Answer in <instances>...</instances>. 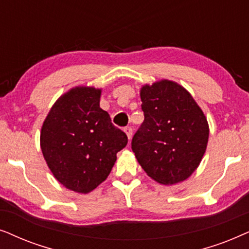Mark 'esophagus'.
<instances>
[{
	"instance_id": "obj_1",
	"label": "esophagus",
	"mask_w": 249,
	"mask_h": 249,
	"mask_svg": "<svg viewBox=\"0 0 249 249\" xmlns=\"http://www.w3.org/2000/svg\"><path fill=\"white\" fill-rule=\"evenodd\" d=\"M133 130H132V127H125L124 128V132L125 133H126V135H127V138H128V140H131V138H132V133H133V132H132Z\"/></svg>"
}]
</instances>
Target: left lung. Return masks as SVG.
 Returning <instances> with one entry per match:
<instances>
[{"label":"left lung","mask_w":249,"mask_h":249,"mask_svg":"<svg viewBox=\"0 0 249 249\" xmlns=\"http://www.w3.org/2000/svg\"><path fill=\"white\" fill-rule=\"evenodd\" d=\"M144 121L132 139V150L151 178L161 184L184 181L206 151L207 119L191 94L178 83L161 79L142 86Z\"/></svg>","instance_id":"left-lung-1"}]
</instances>
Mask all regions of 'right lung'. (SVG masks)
Listing matches in <instances>:
<instances>
[{"label":"right lung","instance_id":"add662e5","mask_svg":"<svg viewBox=\"0 0 249 249\" xmlns=\"http://www.w3.org/2000/svg\"><path fill=\"white\" fill-rule=\"evenodd\" d=\"M100 89L76 86L49 111L41 149L54 178L69 190L88 194L108 178L127 137L100 108Z\"/></svg>","mask_w":249,"mask_h":249}]
</instances>
